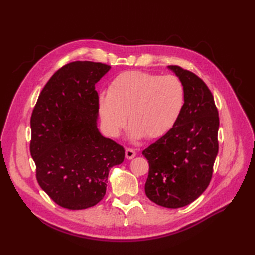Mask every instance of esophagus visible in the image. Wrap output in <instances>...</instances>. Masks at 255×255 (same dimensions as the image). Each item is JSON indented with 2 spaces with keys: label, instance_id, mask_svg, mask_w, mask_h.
<instances>
[{
  "label": "esophagus",
  "instance_id": "esophagus-1",
  "mask_svg": "<svg viewBox=\"0 0 255 255\" xmlns=\"http://www.w3.org/2000/svg\"><path fill=\"white\" fill-rule=\"evenodd\" d=\"M136 156V152L134 149H130V148H128L126 149V157L128 159H132Z\"/></svg>",
  "mask_w": 255,
  "mask_h": 255
}]
</instances>
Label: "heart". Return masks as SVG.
Here are the masks:
<instances>
[{
  "instance_id": "b5f03b06",
  "label": "heart",
  "mask_w": 255,
  "mask_h": 255,
  "mask_svg": "<svg viewBox=\"0 0 255 255\" xmlns=\"http://www.w3.org/2000/svg\"><path fill=\"white\" fill-rule=\"evenodd\" d=\"M185 104V87L176 75L126 71L116 76L109 94L100 95L99 111L112 136H118L128 119L134 139L163 136L179 119Z\"/></svg>"
}]
</instances>
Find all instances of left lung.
Segmentation results:
<instances>
[{"label":"left lung","mask_w":255,"mask_h":255,"mask_svg":"<svg viewBox=\"0 0 255 255\" xmlns=\"http://www.w3.org/2000/svg\"><path fill=\"white\" fill-rule=\"evenodd\" d=\"M185 87V104L175 125L142 151L148 159L145 195L157 205L177 208L207 188L217 156L219 116L206 84L191 71L169 66Z\"/></svg>","instance_id":"8db88e82"}]
</instances>
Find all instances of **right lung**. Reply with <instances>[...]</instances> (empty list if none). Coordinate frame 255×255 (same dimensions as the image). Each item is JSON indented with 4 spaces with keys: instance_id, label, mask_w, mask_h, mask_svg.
Masks as SVG:
<instances>
[{
    "instance_id": "obj_1",
    "label": "right lung",
    "mask_w": 255,
    "mask_h": 255,
    "mask_svg": "<svg viewBox=\"0 0 255 255\" xmlns=\"http://www.w3.org/2000/svg\"><path fill=\"white\" fill-rule=\"evenodd\" d=\"M110 69L87 60L63 66L45 84L30 117L37 182L68 210L101 201L110 169L125 159V148L97 128L96 83Z\"/></svg>"
}]
</instances>
